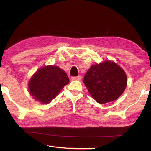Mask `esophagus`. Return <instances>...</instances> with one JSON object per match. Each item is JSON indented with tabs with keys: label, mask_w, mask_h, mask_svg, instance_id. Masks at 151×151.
<instances>
[{
	"label": "esophagus",
	"mask_w": 151,
	"mask_h": 151,
	"mask_svg": "<svg viewBox=\"0 0 151 151\" xmlns=\"http://www.w3.org/2000/svg\"><path fill=\"white\" fill-rule=\"evenodd\" d=\"M81 76H76V77H72L71 79L73 81H81Z\"/></svg>",
	"instance_id": "34e87169"
}]
</instances>
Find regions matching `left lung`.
Masks as SVG:
<instances>
[{
    "instance_id": "8db88e82",
    "label": "left lung",
    "mask_w": 151,
    "mask_h": 151,
    "mask_svg": "<svg viewBox=\"0 0 151 151\" xmlns=\"http://www.w3.org/2000/svg\"><path fill=\"white\" fill-rule=\"evenodd\" d=\"M83 82L98 103L105 104L123 94L127 86V76L116 63L106 60L89 67Z\"/></svg>"
}]
</instances>
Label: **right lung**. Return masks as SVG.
Segmentation results:
<instances>
[{
  "label": "right lung",
  "instance_id": "right-lung-1",
  "mask_svg": "<svg viewBox=\"0 0 151 151\" xmlns=\"http://www.w3.org/2000/svg\"><path fill=\"white\" fill-rule=\"evenodd\" d=\"M69 82L68 76L63 70L50 65L41 67L32 76L28 88L35 100L49 104Z\"/></svg>",
  "mask_w": 151,
  "mask_h": 151
}]
</instances>
